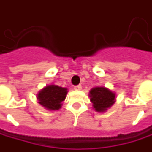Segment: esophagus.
<instances>
[{"instance_id":"obj_1","label":"esophagus","mask_w":152,"mask_h":152,"mask_svg":"<svg viewBox=\"0 0 152 152\" xmlns=\"http://www.w3.org/2000/svg\"><path fill=\"white\" fill-rule=\"evenodd\" d=\"M81 89H82V86H81V85H80L74 86V90H75V91H81Z\"/></svg>"}]
</instances>
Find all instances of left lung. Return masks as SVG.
Instances as JSON below:
<instances>
[{"mask_svg":"<svg viewBox=\"0 0 152 152\" xmlns=\"http://www.w3.org/2000/svg\"><path fill=\"white\" fill-rule=\"evenodd\" d=\"M93 108L98 113H104L115 102V93L105 87H95L90 91Z\"/></svg>","mask_w":152,"mask_h":152,"instance_id":"left-lung-1","label":"left lung"}]
</instances>
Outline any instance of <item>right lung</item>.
I'll return each mask as SVG.
<instances>
[{
    "instance_id": "add662e5",
    "label": "right lung",
    "mask_w": 152,
    "mask_h": 152,
    "mask_svg": "<svg viewBox=\"0 0 152 152\" xmlns=\"http://www.w3.org/2000/svg\"><path fill=\"white\" fill-rule=\"evenodd\" d=\"M67 89L58 85H47L37 94L39 103L47 110H59L66 98Z\"/></svg>"
}]
</instances>
